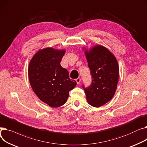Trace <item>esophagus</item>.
Returning <instances> with one entry per match:
<instances>
[{
	"instance_id": "esophagus-1",
	"label": "esophagus",
	"mask_w": 147,
	"mask_h": 147,
	"mask_svg": "<svg viewBox=\"0 0 147 147\" xmlns=\"http://www.w3.org/2000/svg\"><path fill=\"white\" fill-rule=\"evenodd\" d=\"M76 82H77V84H80V81H81V79H80V78H78V79H76Z\"/></svg>"
}]
</instances>
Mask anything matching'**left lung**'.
Returning a JSON list of instances; mask_svg holds the SVG:
<instances>
[{
  "mask_svg": "<svg viewBox=\"0 0 147 147\" xmlns=\"http://www.w3.org/2000/svg\"><path fill=\"white\" fill-rule=\"evenodd\" d=\"M92 78L91 85L84 88L88 103L99 107L114 96L119 78L117 60L105 46L97 45L89 49L83 48Z\"/></svg>",
  "mask_w": 147,
  "mask_h": 147,
  "instance_id": "1",
  "label": "left lung"
}]
</instances>
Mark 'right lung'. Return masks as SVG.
Masks as SVG:
<instances>
[{"label": "right lung", "instance_id": "right-lung-1", "mask_svg": "<svg viewBox=\"0 0 147 147\" xmlns=\"http://www.w3.org/2000/svg\"><path fill=\"white\" fill-rule=\"evenodd\" d=\"M65 49L52 47L38 50L30 60L28 76L31 87L41 101L51 107L64 105L69 92L76 86V82L69 78L68 71L60 62Z\"/></svg>", "mask_w": 147, "mask_h": 147}]
</instances>
